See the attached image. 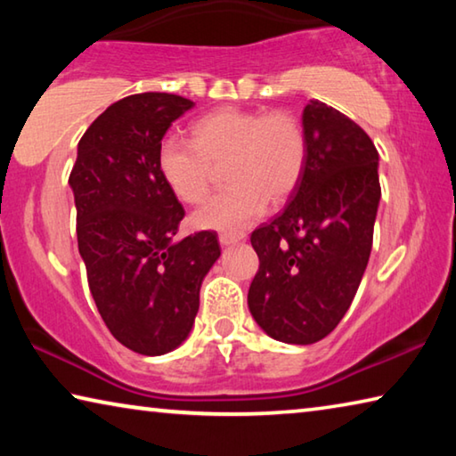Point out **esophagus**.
I'll return each mask as SVG.
<instances>
[{"label":"esophagus","mask_w":456,"mask_h":456,"mask_svg":"<svg viewBox=\"0 0 456 456\" xmlns=\"http://www.w3.org/2000/svg\"><path fill=\"white\" fill-rule=\"evenodd\" d=\"M241 239H245L243 233H221L219 235V243L221 245H233L237 241H241Z\"/></svg>","instance_id":"1"}]
</instances>
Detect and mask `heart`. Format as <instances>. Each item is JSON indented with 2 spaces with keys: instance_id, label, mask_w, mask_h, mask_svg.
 I'll list each match as a JSON object with an SVG mask.
<instances>
[{
  "instance_id": "heart-1",
  "label": "heart",
  "mask_w": 456,
  "mask_h": 456,
  "mask_svg": "<svg viewBox=\"0 0 456 456\" xmlns=\"http://www.w3.org/2000/svg\"><path fill=\"white\" fill-rule=\"evenodd\" d=\"M192 141L167 136L157 165L167 187L184 203H200L213 179V165H225L229 187L195 213L205 229L237 231L283 203L302 179L305 134L297 118L273 110L219 108L191 126Z\"/></svg>"
}]
</instances>
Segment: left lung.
<instances>
[{
    "label": "left lung",
    "instance_id": "obj_1",
    "mask_svg": "<svg viewBox=\"0 0 456 456\" xmlns=\"http://www.w3.org/2000/svg\"><path fill=\"white\" fill-rule=\"evenodd\" d=\"M305 165L288 207L251 233L259 269L251 315L285 344L326 338L348 312L372 251L380 200L378 151L336 108H304Z\"/></svg>",
    "mask_w": 456,
    "mask_h": 456
}]
</instances>
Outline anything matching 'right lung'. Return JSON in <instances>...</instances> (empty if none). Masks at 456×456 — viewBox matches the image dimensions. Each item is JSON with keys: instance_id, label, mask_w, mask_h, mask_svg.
<instances>
[{"instance_id": "add662e5", "label": "right lung", "mask_w": 456, "mask_h": 456, "mask_svg": "<svg viewBox=\"0 0 456 456\" xmlns=\"http://www.w3.org/2000/svg\"><path fill=\"white\" fill-rule=\"evenodd\" d=\"M192 106L168 92L108 106L80 138L68 179L92 297L110 334L142 356L184 342L200 283L221 256L215 231L175 241L184 209L157 165L168 126Z\"/></svg>"}]
</instances>
